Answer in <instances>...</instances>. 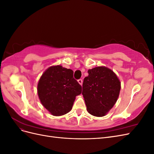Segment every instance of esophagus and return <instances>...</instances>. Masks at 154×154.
Returning <instances> with one entry per match:
<instances>
[{"label":"esophagus","mask_w":154,"mask_h":154,"mask_svg":"<svg viewBox=\"0 0 154 154\" xmlns=\"http://www.w3.org/2000/svg\"><path fill=\"white\" fill-rule=\"evenodd\" d=\"M78 82L79 83H80V85H82V84H83V80H82V79H80V80H78Z\"/></svg>","instance_id":"obj_1"}]
</instances>
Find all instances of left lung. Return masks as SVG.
Here are the masks:
<instances>
[{"instance_id":"8db88e82","label":"left lung","mask_w":154,"mask_h":154,"mask_svg":"<svg viewBox=\"0 0 154 154\" xmlns=\"http://www.w3.org/2000/svg\"><path fill=\"white\" fill-rule=\"evenodd\" d=\"M88 73L83 80L82 91L87 110L92 116L103 117L118 100L120 80L112 70L105 66L88 69Z\"/></svg>"}]
</instances>
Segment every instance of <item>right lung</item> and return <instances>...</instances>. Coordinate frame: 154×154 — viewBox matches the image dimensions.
Listing matches in <instances>:
<instances>
[{
	"mask_svg": "<svg viewBox=\"0 0 154 154\" xmlns=\"http://www.w3.org/2000/svg\"><path fill=\"white\" fill-rule=\"evenodd\" d=\"M73 71L60 65L45 70L37 85L39 100L53 116H60L71 110L82 86L73 78Z\"/></svg>",
	"mask_w": 154,
	"mask_h": 154,
	"instance_id": "obj_1",
	"label": "right lung"
}]
</instances>
